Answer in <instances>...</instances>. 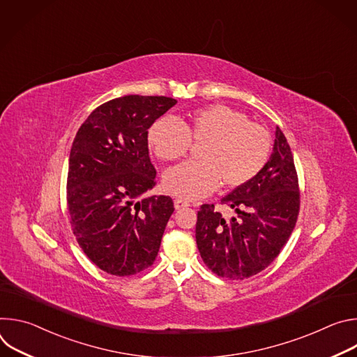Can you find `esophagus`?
<instances>
[{
  "label": "esophagus",
  "mask_w": 357,
  "mask_h": 357,
  "mask_svg": "<svg viewBox=\"0 0 357 357\" xmlns=\"http://www.w3.org/2000/svg\"><path fill=\"white\" fill-rule=\"evenodd\" d=\"M174 205H175V209H176V211H181V209H185V208L190 206V203L186 202V200H183V199H175Z\"/></svg>",
  "instance_id": "esophagus-1"
}]
</instances>
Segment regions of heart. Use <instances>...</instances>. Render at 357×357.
I'll return each mask as SVG.
<instances>
[{
	"mask_svg": "<svg viewBox=\"0 0 357 357\" xmlns=\"http://www.w3.org/2000/svg\"><path fill=\"white\" fill-rule=\"evenodd\" d=\"M202 145L199 162H186L164 176L168 193L193 200L213 193L222 183L236 189L256 176L271 154V135L260 124L225 105L190 113L178 123L171 117L157 120L148 131V144L158 160H182L190 144Z\"/></svg>",
	"mask_w": 357,
	"mask_h": 357,
	"instance_id": "obj_1",
	"label": "heart"
}]
</instances>
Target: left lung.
I'll return each instance as SVG.
<instances>
[{"label":"left lung","instance_id":"1","mask_svg":"<svg viewBox=\"0 0 357 357\" xmlns=\"http://www.w3.org/2000/svg\"><path fill=\"white\" fill-rule=\"evenodd\" d=\"M220 203L236 216L227 220L209 203L197 212L196 244L203 263L216 275L230 280H244L266 270L288 241L301 205L294 157L280 127L266 167Z\"/></svg>","mask_w":357,"mask_h":357}]
</instances>
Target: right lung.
I'll return each instance as SVG.
<instances>
[{
	"instance_id": "right-lung-1",
	"label": "right lung",
	"mask_w": 357,
	"mask_h": 357,
	"mask_svg": "<svg viewBox=\"0 0 357 357\" xmlns=\"http://www.w3.org/2000/svg\"><path fill=\"white\" fill-rule=\"evenodd\" d=\"M175 105L165 96L113 98L73 139L66 185L72 230L89 260L107 274L134 275L158 256L175 208L169 196L142 197L157 185L148 128Z\"/></svg>"
}]
</instances>
